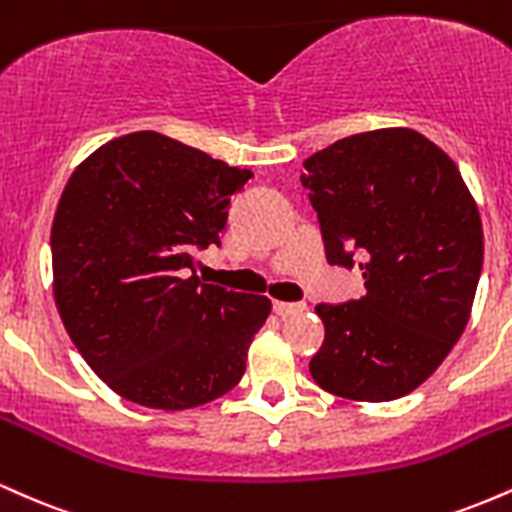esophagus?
<instances>
[{"label": "esophagus", "instance_id": "esophagus-1", "mask_svg": "<svg viewBox=\"0 0 512 512\" xmlns=\"http://www.w3.org/2000/svg\"><path fill=\"white\" fill-rule=\"evenodd\" d=\"M308 308L305 303H286V301H274V313L279 317H293V315H301L303 310Z\"/></svg>", "mask_w": 512, "mask_h": 512}]
</instances>
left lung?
Segmentation results:
<instances>
[{"label":"left lung","mask_w":512,"mask_h":512,"mask_svg":"<svg viewBox=\"0 0 512 512\" xmlns=\"http://www.w3.org/2000/svg\"><path fill=\"white\" fill-rule=\"evenodd\" d=\"M327 262L366 296L327 305L310 361L322 390L390 402L436 373L467 327L484 264L479 209L455 161L407 127L361 132L303 161Z\"/></svg>","instance_id":"left-lung-1"}]
</instances>
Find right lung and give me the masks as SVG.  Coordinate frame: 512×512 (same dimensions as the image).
Here are the masks:
<instances>
[{
    "mask_svg": "<svg viewBox=\"0 0 512 512\" xmlns=\"http://www.w3.org/2000/svg\"><path fill=\"white\" fill-rule=\"evenodd\" d=\"M250 170L158 132L103 144L74 170L52 221V289L72 342L110 390L192 409L240 383L267 296L202 284Z\"/></svg>",
    "mask_w": 512,
    "mask_h": 512,
    "instance_id": "obj_1",
    "label": "right lung"
}]
</instances>
